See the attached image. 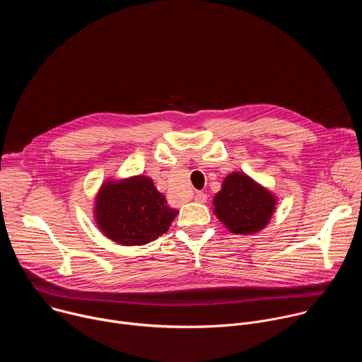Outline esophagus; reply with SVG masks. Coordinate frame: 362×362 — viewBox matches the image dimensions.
<instances>
[{"label": "esophagus", "instance_id": "34e87169", "mask_svg": "<svg viewBox=\"0 0 362 362\" xmlns=\"http://www.w3.org/2000/svg\"><path fill=\"white\" fill-rule=\"evenodd\" d=\"M194 200L197 203H206V200H208V196H206V193H203V192H197L194 194Z\"/></svg>", "mask_w": 362, "mask_h": 362}]
</instances>
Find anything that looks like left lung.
Masks as SVG:
<instances>
[{"instance_id": "obj_1", "label": "left lung", "mask_w": 362, "mask_h": 362, "mask_svg": "<svg viewBox=\"0 0 362 362\" xmlns=\"http://www.w3.org/2000/svg\"><path fill=\"white\" fill-rule=\"evenodd\" d=\"M276 196L242 172L228 175L214 197V212L235 235H253L267 228Z\"/></svg>"}]
</instances>
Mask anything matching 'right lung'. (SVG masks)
<instances>
[{"label":"right lung","instance_id":"obj_1","mask_svg":"<svg viewBox=\"0 0 362 362\" xmlns=\"http://www.w3.org/2000/svg\"><path fill=\"white\" fill-rule=\"evenodd\" d=\"M177 214L153 180L143 175L105 182L94 200L97 226L109 239L124 246L158 239L168 232Z\"/></svg>","mask_w":362,"mask_h":362}]
</instances>
